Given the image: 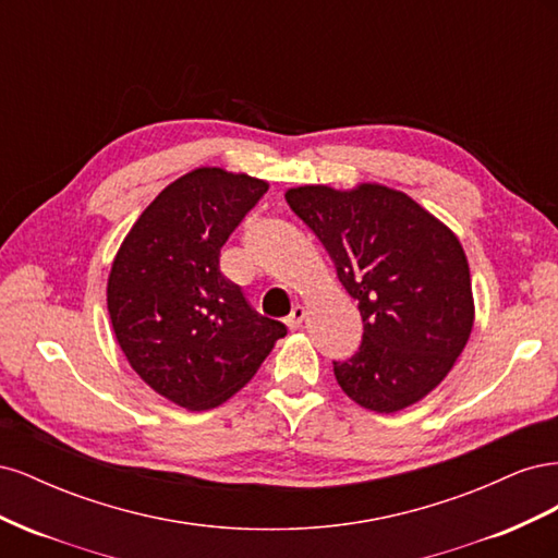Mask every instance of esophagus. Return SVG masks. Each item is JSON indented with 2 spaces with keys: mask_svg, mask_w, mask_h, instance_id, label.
Segmentation results:
<instances>
[{
  "mask_svg": "<svg viewBox=\"0 0 558 558\" xmlns=\"http://www.w3.org/2000/svg\"><path fill=\"white\" fill-rule=\"evenodd\" d=\"M305 316H307L305 307H302V305H295V307L291 310V314L286 316V326H289V330H298V328L302 326V320H305Z\"/></svg>",
  "mask_w": 558,
  "mask_h": 558,
  "instance_id": "1",
  "label": "esophagus"
}]
</instances>
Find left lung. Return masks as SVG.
Instances as JSON below:
<instances>
[{
    "label": "left lung",
    "mask_w": 558,
    "mask_h": 558,
    "mask_svg": "<svg viewBox=\"0 0 558 558\" xmlns=\"http://www.w3.org/2000/svg\"><path fill=\"white\" fill-rule=\"evenodd\" d=\"M286 202L359 302L363 344L335 365L361 408L393 414L426 398L461 356L472 324L470 267L453 230L391 185H295Z\"/></svg>",
    "instance_id": "left-lung-1"
}]
</instances>
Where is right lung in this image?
<instances>
[{"label":"right lung","instance_id":"1","mask_svg":"<svg viewBox=\"0 0 558 558\" xmlns=\"http://www.w3.org/2000/svg\"><path fill=\"white\" fill-rule=\"evenodd\" d=\"M267 189L244 172L195 167L158 193L116 251V342L144 384L183 410L230 400L286 335L218 269L221 246Z\"/></svg>","mask_w":558,"mask_h":558}]
</instances>
